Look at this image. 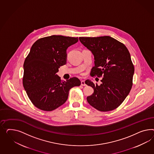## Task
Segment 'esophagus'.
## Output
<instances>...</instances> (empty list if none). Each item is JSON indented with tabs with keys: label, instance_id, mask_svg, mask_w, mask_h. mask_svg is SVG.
Listing matches in <instances>:
<instances>
[{
	"label": "esophagus",
	"instance_id": "obj_1",
	"mask_svg": "<svg viewBox=\"0 0 154 154\" xmlns=\"http://www.w3.org/2000/svg\"><path fill=\"white\" fill-rule=\"evenodd\" d=\"M81 85H82V86H86V83L85 82V81H81Z\"/></svg>",
	"mask_w": 154,
	"mask_h": 154
}]
</instances>
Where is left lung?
<instances>
[{"mask_svg":"<svg viewBox=\"0 0 154 154\" xmlns=\"http://www.w3.org/2000/svg\"><path fill=\"white\" fill-rule=\"evenodd\" d=\"M79 40L94 55L95 66L90 75L103 77L100 85L85 81L94 88V93L87 97L88 103L100 112L116 109L129 94L133 85L134 68L129 51L123 43L109 36L80 37Z\"/></svg>","mask_w":154,"mask_h":154,"instance_id":"obj_1","label":"left lung"}]
</instances>
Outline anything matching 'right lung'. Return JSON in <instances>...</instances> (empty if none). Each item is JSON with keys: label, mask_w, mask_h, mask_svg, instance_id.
<instances>
[{"label": "right lung", "mask_w": 154, "mask_h": 154, "mask_svg": "<svg viewBox=\"0 0 154 154\" xmlns=\"http://www.w3.org/2000/svg\"><path fill=\"white\" fill-rule=\"evenodd\" d=\"M79 41L77 38L52 35L34 42L23 64V86L31 103L38 109L50 112L66 101L70 89L81 81L72 77L63 81L56 75L66 64L67 48Z\"/></svg>", "instance_id": "add662e5"}]
</instances>
